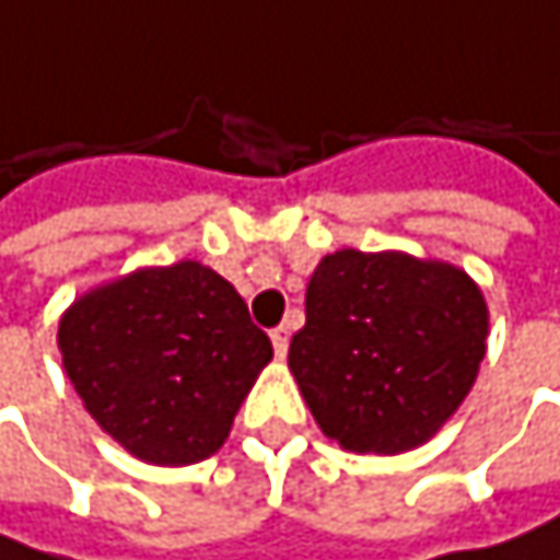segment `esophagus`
I'll return each mask as SVG.
<instances>
[{"label":"esophagus","instance_id":"34e87169","mask_svg":"<svg viewBox=\"0 0 560 560\" xmlns=\"http://www.w3.org/2000/svg\"><path fill=\"white\" fill-rule=\"evenodd\" d=\"M271 348H275V354L278 358H285L289 354V338H292V331L285 328V325H278V328H271Z\"/></svg>","mask_w":560,"mask_h":560}]
</instances>
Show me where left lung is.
Instances as JSON below:
<instances>
[{
	"instance_id": "8db88e82",
	"label": "left lung",
	"mask_w": 560,
	"mask_h": 560,
	"mask_svg": "<svg viewBox=\"0 0 560 560\" xmlns=\"http://www.w3.org/2000/svg\"><path fill=\"white\" fill-rule=\"evenodd\" d=\"M486 335V299L466 271L404 252L341 248L312 275L289 368L328 440L394 456L456 413Z\"/></svg>"
}]
</instances>
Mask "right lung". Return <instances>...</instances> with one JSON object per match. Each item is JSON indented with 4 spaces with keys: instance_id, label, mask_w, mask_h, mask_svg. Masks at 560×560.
<instances>
[{
    "instance_id": "obj_1",
    "label": "right lung",
    "mask_w": 560,
    "mask_h": 560,
    "mask_svg": "<svg viewBox=\"0 0 560 560\" xmlns=\"http://www.w3.org/2000/svg\"><path fill=\"white\" fill-rule=\"evenodd\" d=\"M58 348L97 427L156 466L212 456L271 361L238 292L199 261L143 268L78 299Z\"/></svg>"
}]
</instances>
